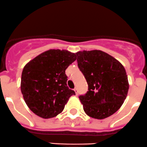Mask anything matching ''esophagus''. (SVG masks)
Returning a JSON list of instances; mask_svg holds the SVG:
<instances>
[{"instance_id":"esophagus-1","label":"esophagus","mask_w":147,"mask_h":147,"mask_svg":"<svg viewBox=\"0 0 147 147\" xmlns=\"http://www.w3.org/2000/svg\"><path fill=\"white\" fill-rule=\"evenodd\" d=\"M74 91H75L76 94V95H77V94H78V90H77V88H74Z\"/></svg>"}]
</instances>
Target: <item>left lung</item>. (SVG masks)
Here are the masks:
<instances>
[{
	"mask_svg": "<svg viewBox=\"0 0 147 147\" xmlns=\"http://www.w3.org/2000/svg\"><path fill=\"white\" fill-rule=\"evenodd\" d=\"M76 54L88 86L86 94L79 96L84 111L97 119L110 117L119 109L129 91L124 67L102 51H83Z\"/></svg>",
	"mask_w": 147,
	"mask_h": 147,
	"instance_id": "left-lung-1",
	"label": "left lung"
}]
</instances>
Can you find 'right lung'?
<instances>
[{
    "label": "right lung",
    "instance_id": "obj_1",
    "mask_svg": "<svg viewBox=\"0 0 147 147\" xmlns=\"http://www.w3.org/2000/svg\"><path fill=\"white\" fill-rule=\"evenodd\" d=\"M76 53L50 49L28 62L23 69L21 90L28 108L38 117L50 119L62 112L75 91L67 86L65 71Z\"/></svg>",
    "mask_w": 147,
    "mask_h": 147
}]
</instances>
